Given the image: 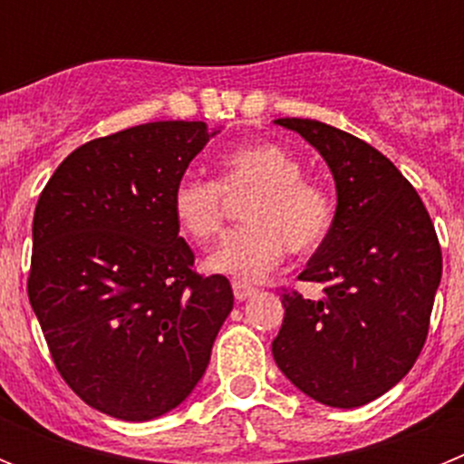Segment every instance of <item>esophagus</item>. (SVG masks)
Masks as SVG:
<instances>
[{
  "instance_id": "34e87169",
  "label": "esophagus",
  "mask_w": 464,
  "mask_h": 464,
  "mask_svg": "<svg viewBox=\"0 0 464 464\" xmlns=\"http://www.w3.org/2000/svg\"><path fill=\"white\" fill-rule=\"evenodd\" d=\"M232 290H235V297L239 299V302H244V299L253 297V295L257 293V288H253V285H248V283H241V281L232 283Z\"/></svg>"
}]
</instances>
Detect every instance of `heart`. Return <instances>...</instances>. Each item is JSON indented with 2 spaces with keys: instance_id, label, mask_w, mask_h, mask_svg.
Here are the masks:
<instances>
[{
  "instance_id": "1",
  "label": "heart",
  "mask_w": 464,
  "mask_h": 464,
  "mask_svg": "<svg viewBox=\"0 0 464 464\" xmlns=\"http://www.w3.org/2000/svg\"><path fill=\"white\" fill-rule=\"evenodd\" d=\"M251 197L248 227L225 237L208 256L207 269L241 283L262 281L281 265L285 251L314 253L330 235L334 204L325 188L304 179L302 162L281 143L256 141L220 160V183L188 176L171 192V211L197 244L220 235L225 199Z\"/></svg>"
}]
</instances>
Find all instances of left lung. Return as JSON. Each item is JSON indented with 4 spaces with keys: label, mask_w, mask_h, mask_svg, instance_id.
I'll use <instances>...</instances> for the list:
<instances>
[{
    "label": "left lung",
    "mask_w": 464,
    "mask_h": 464,
    "mask_svg": "<svg viewBox=\"0 0 464 464\" xmlns=\"http://www.w3.org/2000/svg\"><path fill=\"white\" fill-rule=\"evenodd\" d=\"M274 122L323 155L337 188L330 235L299 274L323 283V297L283 293L274 360L311 400L362 407L420 355L441 281L437 232L411 183L370 143L309 118Z\"/></svg>",
    "instance_id": "1"
}]
</instances>
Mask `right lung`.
Listing matches in <instances>:
<instances>
[{"instance_id":"1","label":"right lung","mask_w":464,"mask_h":464,"mask_svg":"<svg viewBox=\"0 0 464 464\" xmlns=\"http://www.w3.org/2000/svg\"><path fill=\"white\" fill-rule=\"evenodd\" d=\"M218 132L160 121L92 139L36 202L30 304L57 372L106 416L143 423L179 407L235 304L227 278L192 272L171 211L176 183Z\"/></svg>"}]
</instances>
